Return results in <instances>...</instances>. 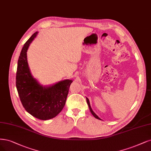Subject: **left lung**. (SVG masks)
I'll return each mask as SVG.
<instances>
[{
	"instance_id": "1",
	"label": "left lung",
	"mask_w": 151,
	"mask_h": 151,
	"mask_svg": "<svg viewBox=\"0 0 151 151\" xmlns=\"http://www.w3.org/2000/svg\"><path fill=\"white\" fill-rule=\"evenodd\" d=\"M86 100H87V104H88V106H89V109H90V111H91V114L93 116V117H94L96 118V119H99V120H101V119L99 117L96 115V114L94 112H93V111H92V108H91V105H90V102H89V99H88L87 97H86Z\"/></svg>"
}]
</instances>
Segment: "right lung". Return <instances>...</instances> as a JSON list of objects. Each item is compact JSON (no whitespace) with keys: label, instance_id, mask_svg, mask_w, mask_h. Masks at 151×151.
I'll list each match as a JSON object with an SVG mask.
<instances>
[{"label":"right lung","instance_id":"1","mask_svg":"<svg viewBox=\"0 0 151 151\" xmlns=\"http://www.w3.org/2000/svg\"><path fill=\"white\" fill-rule=\"evenodd\" d=\"M35 32L25 43L18 60L16 87L25 111L40 120L57 116L64 108L72 80L66 79L55 84L43 87L33 77L29 67L27 51L37 36Z\"/></svg>","mask_w":151,"mask_h":151}]
</instances>
